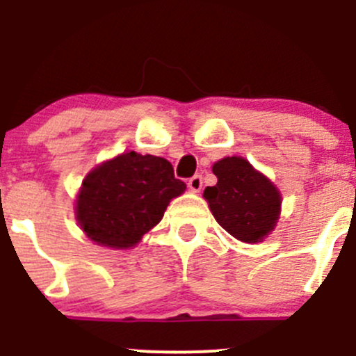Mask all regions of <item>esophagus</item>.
Instances as JSON below:
<instances>
[{
  "mask_svg": "<svg viewBox=\"0 0 356 356\" xmlns=\"http://www.w3.org/2000/svg\"><path fill=\"white\" fill-rule=\"evenodd\" d=\"M188 186L193 193H198L200 189L203 188V179H201V175H193V177L189 179Z\"/></svg>",
  "mask_w": 356,
  "mask_h": 356,
  "instance_id": "obj_1",
  "label": "esophagus"
}]
</instances>
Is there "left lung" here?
<instances>
[{
  "label": "left lung",
  "instance_id": "obj_1",
  "mask_svg": "<svg viewBox=\"0 0 356 356\" xmlns=\"http://www.w3.org/2000/svg\"><path fill=\"white\" fill-rule=\"evenodd\" d=\"M217 184L203 196L215 220L243 243H258L274 231L281 213V193L241 156L213 163Z\"/></svg>",
  "mask_w": 356,
  "mask_h": 356
}]
</instances>
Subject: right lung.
<instances>
[{"mask_svg": "<svg viewBox=\"0 0 356 356\" xmlns=\"http://www.w3.org/2000/svg\"><path fill=\"white\" fill-rule=\"evenodd\" d=\"M184 191L165 158L122 153L86 175L75 215L91 241L124 250L138 245L161 220L170 200Z\"/></svg>", "mask_w": 356, "mask_h": 356, "instance_id": "1", "label": "right lung"}]
</instances>
